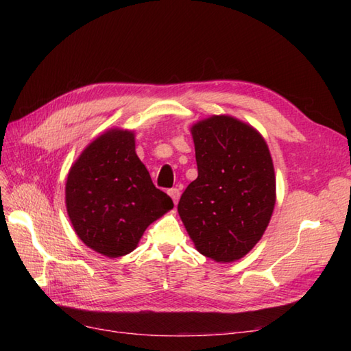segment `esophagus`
Returning a JSON list of instances; mask_svg holds the SVG:
<instances>
[{
  "label": "esophagus",
  "mask_w": 351,
  "mask_h": 351,
  "mask_svg": "<svg viewBox=\"0 0 351 351\" xmlns=\"http://www.w3.org/2000/svg\"><path fill=\"white\" fill-rule=\"evenodd\" d=\"M180 195H181V193H180V190H178V189H170L169 190V196L171 197V200H173L175 205L178 204V200H180Z\"/></svg>",
  "instance_id": "34e87169"
}]
</instances>
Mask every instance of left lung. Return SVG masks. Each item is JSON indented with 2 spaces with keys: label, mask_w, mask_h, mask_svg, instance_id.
Returning <instances> with one entry per match:
<instances>
[{
  "label": "left lung",
  "mask_w": 351,
  "mask_h": 351,
  "mask_svg": "<svg viewBox=\"0 0 351 351\" xmlns=\"http://www.w3.org/2000/svg\"><path fill=\"white\" fill-rule=\"evenodd\" d=\"M190 131L197 178L182 193L178 213L199 253L234 263L255 247L271 219L270 149L258 130L228 114L202 119Z\"/></svg>",
  "instance_id": "1"
}]
</instances>
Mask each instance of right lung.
I'll use <instances>...</instances> for the list:
<instances>
[{"label": "right lung", "mask_w": 351, "mask_h": 351, "mask_svg": "<svg viewBox=\"0 0 351 351\" xmlns=\"http://www.w3.org/2000/svg\"><path fill=\"white\" fill-rule=\"evenodd\" d=\"M64 202L80 240L107 258L128 255L146 228L173 208L137 156L136 132L122 128L84 147L69 169Z\"/></svg>", "instance_id": "add662e5"}]
</instances>
